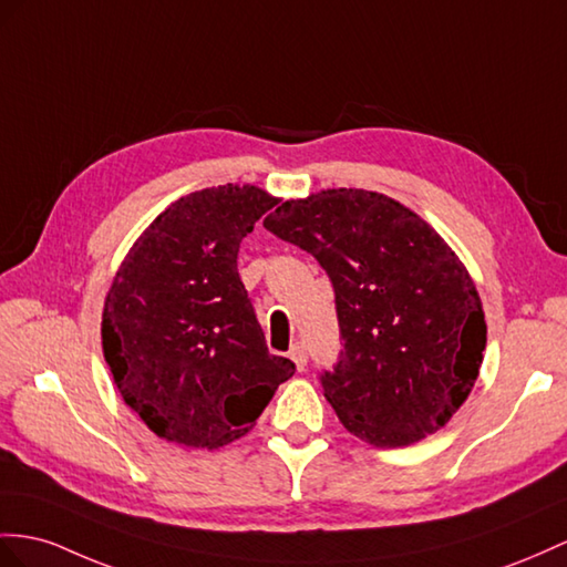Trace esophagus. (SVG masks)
<instances>
[{"label": "esophagus", "mask_w": 567, "mask_h": 567, "mask_svg": "<svg viewBox=\"0 0 567 567\" xmlns=\"http://www.w3.org/2000/svg\"><path fill=\"white\" fill-rule=\"evenodd\" d=\"M289 359H292L295 361V364H297V369L299 371H303V369H307V347H303V344H295L292 347V350H289Z\"/></svg>", "instance_id": "34e87169"}]
</instances>
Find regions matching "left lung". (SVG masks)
Listing matches in <instances>:
<instances>
[{
	"label": "left lung",
	"mask_w": 567,
	"mask_h": 567,
	"mask_svg": "<svg viewBox=\"0 0 567 567\" xmlns=\"http://www.w3.org/2000/svg\"><path fill=\"white\" fill-rule=\"evenodd\" d=\"M264 227L332 282L342 350L321 385L342 426L375 447L445 426L486 350L482 301L453 249L402 203L364 188L285 200Z\"/></svg>",
	"instance_id": "1"
}]
</instances>
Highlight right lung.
I'll list each match as a JSON object with an SVG mask.
<instances>
[{
	"mask_svg": "<svg viewBox=\"0 0 567 567\" xmlns=\"http://www.w3.org/2000/svg\"><path fill=\"white\" fill-rule=\"evenodd\" d=\"M278 198L213 186L159 213L126 254L103 311L124 402L159 439L220 447L254 426L295 364L268 352L239 278V244Z\"/></svg>",
	"mask_w": 567,
	"mask_h": 567,
	"instance_id": "obj_1",
	"label": "right lung"
}]
</instances>
